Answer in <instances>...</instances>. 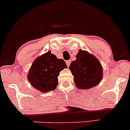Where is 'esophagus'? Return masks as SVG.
Returning <instances> with one entry per match:
<instances>
[{
    "label": "esophagus",
    "mask_w": 130,
    "mask_h": 130,
    "mask_svg": "<svg viewBox=\"0 0 130 130\" xmlns=\"http://www.w3.org/2000/svg\"><path fill=\"white\" fill-rule=\"evenodd\" d=\"M66 64H67V66H68V67H69L70 62H71V61L68 60V61H66Z\"/></svg>",
    "instance_id": "obj_1"
}]
</instances>
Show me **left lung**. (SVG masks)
Returning a JSON list of instances; mask_svg holds the SVG:
<instances>
[{
  "label": "left lung",
  "instance_id": "left-lung-1",
  "mask_svg": "<svg viewBox=\"0 0 130 130\" xmlns=\"http://www.w3.org/2000/svg\"><path fill=\"white\" fill-rule=\"evenodd\" d=\"M75 86L79 89L88 90L100 83L103 77V69L95 56L80 49L69 66Z\"/></svg>",
  "mask_w": 130,
  "mask_h": 130
}]
</instances>
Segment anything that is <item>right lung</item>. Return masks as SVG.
Returning a JSON list of instances; mask_svg holds the SVG:
<instances>
[{
	"instance_id": "1",
	"label": "right lung",
	"mask_w": 130,
	"mask_h": 130,
	"mask_svg": "<svg viewBox=\"0 0 130 130\" xmlns=\"http://www.w3.org/2000/svg\"><path fill=\"white\" fill-rule=\"evenodd\" d=\"M68 68L62 59L57 58L51 51L37 58L29 70L28 80L34 88L43 93L54 90L60 71Z\"/></svg>"
}]
</instances>
